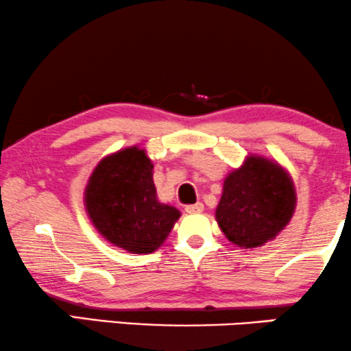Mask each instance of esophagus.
Here are the masks:
<instances>
[{"mask_svg": "<svg viewBox=\"0 0 351 351\" xmlns=\"http://www.w3.org/2000/svg\"><path fill=\"white\" fill-rule=\"evenodd\" d=\"M202 211H204V205H202L200 202L199 204L186 206V213H189V215H197V213H202Z\"/></svg>", "mask_w": 351, "mask_h": 351, "instance_id": "1", "label": "esophagus"}]
</instances>
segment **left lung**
<instances>
[{
  "instance_id": "8db88e82",
  "label": "left lung",
  "mask_w": 351,
  "mask_h": 351,
  "mask_svg": "<svg viewBox=\"0 0 351 351\" xmlns=\"http://www.w3.org/2000/svg\"><path fill=\"white\" fill-rule=\"evenodd\" d=\"M295 202L288 170L269 157L250 154L226 176L215 216L230 243L243 250L258 248L289 224Z\"/></svg>"
}]
</instances>
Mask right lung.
Instances as JSON below:
<instances>
[{"label": "right lung", "instance_id": "1", "mask_svg": "<svg viewBox=\"0 0 351 351\" xmlns=\"http://www.w3.org/2000/svg\"><path fill=\"white\" fill-rule=\"evenodd\" d=\"M145 149L130 146L103 157L84 191L92 224L111 245L133 254L154 253L180 219V210L162 204Z\"/></svg>", "mask_w": 351, "mask_h": 351}]
</instances>
